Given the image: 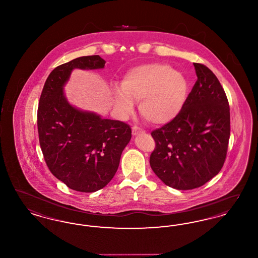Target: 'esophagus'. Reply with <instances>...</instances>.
<instances>
[{
  "instance_id": "obj_1",
  "label": "esophagus",
  "mask_w": 258,
  "mask_h": 258,
  "mask_svg": "<svg viewBox=\"0 0 258 258\" xmlns=\"http://www.w3.org/2000/svg\"><path fill=\"white\" fill-rule=\"evenodd\" d=\"M143 134H145V131H143L142 128H140V127H138L136 125L133 127V135L136 136V135H143Z\"/></svg>"
}]
</instances>
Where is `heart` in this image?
Wrapping results in <instances>:
<instances>
[{
  "label": "heart",
  "mask_w": 258,
  "mask_h": 258,
  "mask_svg": "<svg viewBox=\"0 0 258 258\" xmlns=\"http://www.w3.org/2000/svg\"><path fill=\"white\" fill-rule=\"evenodd\" d=\"M188 88L186 77L171 66L148 62L123 74L121 87L112 90L113 104L119 113L128 115L134 111V100H139V112L149 123H169L183 109Z\"/></svg>",
  "instance_id": "heart-1"
}]
</instances>
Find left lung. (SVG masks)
<instances>
[{
    "label": "left lung",
    "instance_id": "8db88e82",
    "mask_svg": "<svg viewBox=\"0 0 258 258\" xmlns=\"http://www.w3.org/2000/svg\"><path fill=\"white\" fill-rule=\"evenodd\" d=\"M197 80L181 113L152 132L156 149L150 165L170 187L185 190L206 184L221 171L230 136L229 104L217 76L194 62Z\"/></svg>",
    "mask_w": 258,
    "mask_h": 258
}]
</instances>
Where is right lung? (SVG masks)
I'll return each mask as SVG.
<instances>
[{
  "mask_svg": "<svg viewBox=\"0 0 258 258\" xmlns=\"http://www.w3.org/2000/svg\"><path fill=\"white\" fill-rule=\"evenodd\" d=\"M104 64L94 55L55 68L38 103V138L45 162L57 179L81 192L97 191L110 182L132 138L128 124L76 108L66 98L63 87L74 70H98Z\"/></svg>",
  "mask_w": 258,
  "mask_h": 258,
  "instance_id": "obj_1",
  "label": "right lung"
}]
</instances>
